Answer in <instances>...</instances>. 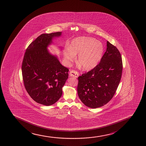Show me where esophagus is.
I'll return each mask as SVG.
<instances>
[{"instance_id":"34e87169","label":"esophagus","mask_w":146,"mask_h":146,"mask_svg":"<svg viewBox=\"0 0 146 146\" xmlns=\"http://www.w3.org/2000/svg\"><path fill=\"white\" fill-rule=\"evenodd\" d=\"M69 75H70L71 77L77 78V77H78V76H79V73L76 71L72 70H70Z\"/></svg>"}]
</instances>
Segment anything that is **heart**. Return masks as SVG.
<instances>
[{
    "mask_svg": "<svg viewBox=\"0 0 146 146\" xmlns=\"http://www.w3.org/2000/svg\"><path fill=\"white\" fill-rule=\"evenodd\" d=\"M104 51L103 44L95 38L80 37L73 40L69 48L64 51V60L67 63L73 62L79 55L78 62L82 69L91 70L100 62Z\"/></svg>",
    "mask_w": 146,
    "mask_h": 146,
    "instance_id": "heart-1",
    "label": "heart"
}]
</instances>
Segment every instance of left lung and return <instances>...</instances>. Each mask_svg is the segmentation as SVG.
I'll return each instance as SVG.
<instances>
[{
  "instance_id": "obj_1",
  "label": "left lung",
  "mask_w": 146,
  "mask_h": 146,
  "mask_svg": "<svg viewBox=\"0 0 146 146\" xmlns=\"http://www.w3.org/2000/svg\"><path fill=\"white\" fill-rule=\"evenodd\" d=\"M122 61L117 48L108 41L98 65L78 77L79 98L91 108L103 106L113 98L121 80Z\"/></svg>"
}]
</instances>
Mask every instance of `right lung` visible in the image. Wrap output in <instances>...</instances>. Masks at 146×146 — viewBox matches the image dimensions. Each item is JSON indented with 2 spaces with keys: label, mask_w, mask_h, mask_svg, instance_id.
Wrapping results in <instances>:
<instances>
[{
  "label": "right lung",
  "mask_w": 146,
  "mask_h": 146,
  "mask_svg": "<svg viewBox=\"0 0 146 146\" xmlns=\"http://www.w3.org/2000/svg\"><path fill=\"white\" fill-rule=\"evenodd\" d=\"M62 32L42 34L27 48L22 65L23 82L35 102L45 106L56 103L62 95L69 69L61 64L48 47Z\"/></svg>",
  "instance_id": "1"
}]
</instances>
